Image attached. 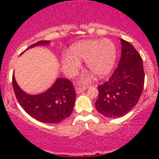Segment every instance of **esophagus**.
<instances>
[{
  "label": "esophagus",
  "mask_w": 159,
  "mask_h": 159,
  "mask_svg": "<svg viewBox=\"0 0 159 159\" xmlns=\"http://www.w3.org/2000/svg\"><path fill=\"white\" fill-rule=\"evenodd\" d=\"M86 89H87V88L85 87H76V89L75 90H76L77 94H81V93H82L83 91H85Z\"/></svg>",
  "instance_id": "esophagus-1"
}]
</instances>
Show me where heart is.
I'll list each match as a JSON object with an SVG mask.
<instances>
[{"instance_id": "heart-1", "label": "heart", "mask_w": 159, "mask_h": 159, "mask_svg": "<svg viewBox=\"0 0 159 159\" xmlns=\"http://www.w3.org/2000/svg\"><path fill=\"white\" fill-rule=\"evenodd\" d=\"M70 52L62 54L61 65L65 73L74 76L81 67V60H85L86 67L98 77H104L113 69L117 57L115 44L109 39L83 40L70 46ZM91 76H84L83 83L91 80Z\"/></svg>"}]
</instances>
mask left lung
I'll list each match as a JSON object with an SVG mask.
<instances>
[{"label":"left lung","mask_w":159,"mask_h":159,"mask_svg":"<svg viewBox=\"0 0 159 159\" xmlns=\"http://www.w3.org/2000/svg\"><path fill=\"white\" fill-rule=\"evenodd\" d=\"M121 55L118 68L108 81L98 86V111L107 118H116L132 109L139 102L145 82L142 58L128 41L121 39Z\"/></svg>","instance_id":"1"}]
</instances>
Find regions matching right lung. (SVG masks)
I'll use <instances>...</instances> for the list:
<instances>
[{
  "label": "right lung",
  "mask_w": 159,
  "mask_h": 159,
  "mask_svg": "<svg viewBox=\"0 0 159 159\" xmlns=\"http://www.w3.org/2000/svg\"><path fill=\"white\" fill-rule=\"evenodd\" d=\"M50 41H40L28 49L38 45H47ZM14 94L24 110L41 122L54 124L64 121L73 111L76 91L70 80L58 78L54 84L45 92L39 94H29L22 91L12 77Z\"/></svg>",
  "instance_id": "add662e5"
}]
</instances>
